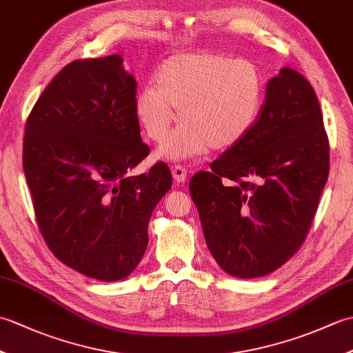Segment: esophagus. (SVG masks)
I'll return each mask as SVG.
<instances>
[{
  "instance_id": "obj_1",
  "label": "esophagus",
  "mask_w": 353,
  "mask_h": 353,
  "mask_svg": "<svg viewBox=\"0 0 353 353\" xmlns=\"http://www.w3.org/2000/svg\"><path fill=\"white\" fill-rule=\"evenodd\" d=\"M172 172V177H174V181L182 183L186 181V177H188V171H186V168L183 167V165H174L171 170Z\"/></svg>"
}]
</instances>
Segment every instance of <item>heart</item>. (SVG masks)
I'll return each mask as SVG.
<instances>
[{
    "label": "heart",
    "mask_w": 353,
    "mask_h": 353,
    "mask_svg": "<svg viewBox=\"0 0 353 353\" xmlns=\"http://www.w3.org/2000/svg\"><path fill=\"white\" fill-rule=\"evenodd\" d=\"M265 77L256 63L219 51L168 57L134 99L147 137L161 142L177 119L182 124L161 145L159 157L186 161L208 148L226 150L256 124L265 97Z\"/></svg>",
    "instance_id": "heart-1"
}]
</instances>
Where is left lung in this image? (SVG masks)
Returning <instances> with one entry per match:
<instances>
[{"label":"left lung","instance_id":"8db88e82","mask_svg":"<svg viewBox=\"0 0 353 353\" xmlns=\"http://www.w3.org/2000/svg\"><path fill=\"white\" fill-rule=\"evenodd\" d=\"M329 174V139L310 81L282 68L252 132L190 182L206 244L230 276L253 279L303 244Z\"/></svg>","mask_w":353,"mask_h":353}]
</instances>
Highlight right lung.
<instances>
[{"instance_id":"right-lung-1","label":"right lung","mask_w":353,"mask_h":353,"mask_svg":"<svg viewBox=\"0 0 353 353\" xmlns=\"http://www.w3.org/2000/svg\"><path fill=\"white\" fill-rule=\"evenodd\" d=\"M137 80L119 54L68 63L26 123L22 165L37 226L65 265L115 282L144 256L153 209L171 188L167 163L129 172L150 148L134 112Z\"/></svg>"}]
</instances>
